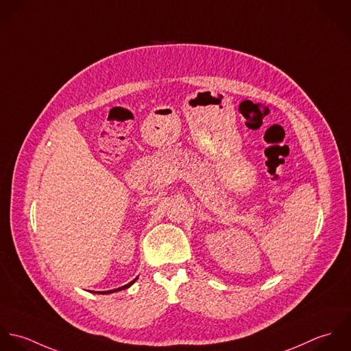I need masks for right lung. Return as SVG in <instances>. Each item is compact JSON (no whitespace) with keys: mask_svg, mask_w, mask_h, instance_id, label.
Here are the masks:
<instances>
[{"mask_svg":"<svg viewBox=\"0 0 351 351\" xmlns=\"http://www.w3.org/2000/svg\"><path fill=\"white\" fill-rule=\"evenodd\" d=\"M138 280V277L136 278V280H132V282H129L128 285H125V286H122V287H118V289H114V290H108V291H101V293H99V294H110V293H115V291H119V290H125V289H128V287H130L136 280ZM97 293V291H96Z\"/></svg>","mask_w":351,"mask_h":351,"instance_id":"1","label":"right lung"}]
</instances>
